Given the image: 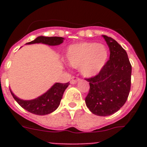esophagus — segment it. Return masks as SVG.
Here are the masks:
<instances>
[{"instance_id":"obj_1","label":"esophagus","mask_w":147,"mask_h":147,"mask_svg":"<svg viewBox=\"0 0 147 147\" xmlns=\"http://www.w3.org/2000/svg\"><path fill=\"white\" fill-rule=\"evenodd\" d=\"M80 79L79 77H77V76H72L71 77V84H75V83L77 82L78 81H80Z\"/></svg>"}]
</instances>
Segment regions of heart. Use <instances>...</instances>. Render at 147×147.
I'll return each mask as SVG.
<instances>
[{
  "label": "heart",
  "mask_w": 147,
  "mask_h": 147,
  "mask_svg": "<svg viewBox=\"0 0 147 147\" xmlns=\"http://www.w3.org/2000/svg\"><path fill=\"white\" fill-rule=\"evenodd\" d=\"M108 57L106 46L96 42H82L69 46L66 53L68 64L80 67V72L87 77L96 76L103 68Z\"/></svg>",
  "instance_id": "heart-1"
}]
</instances>
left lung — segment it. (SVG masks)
I'll return each mask as SVG.
<instances>
[{
	"label": "left lung",
	"mask_w": 147,
	"mask_h": 147,
	"mask_svg": "<svg viewBox=\"0 0 147 147\" xmlns=\"http://www.w3.org/2000/svg\"><path fill=\"white\" fill-rule=\"evenodd\" d=\"M110 49V59L98 74L85 79L90 84L85 103L90 112L107 116L127 102L131 87L132 66L126 51L115 40L102 35Z\"/></svg>",
	"instance_id": "obj_1"
}]
</instances>
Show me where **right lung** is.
I'll list each match as a JSON object with an SVG mask.
<instances>
[{
    "label": "right lung",
    "mask_w": 147,
    "mask_h": 147,
    "mask_svg": "<svg viewBox=\"0 0 147 147\" xmlns=\"http://www.w3.org/2000/svg\"><path fill=\"white\" fill-rule=\"evenodd\" d=\"M64 40L65 38L60 37L40 36L27 44L43 43L49 45H58L64 42ZM68 85L69 82L64 84L56 83L46 93L33 100H22L15 96V94L11 91V90L10 92L13 98L23 109L35 115H43L51 113L57 110L60 104L62 95Z\"/></svg>",
    "instance_id": "right-lung-1"
}]
</instances>
